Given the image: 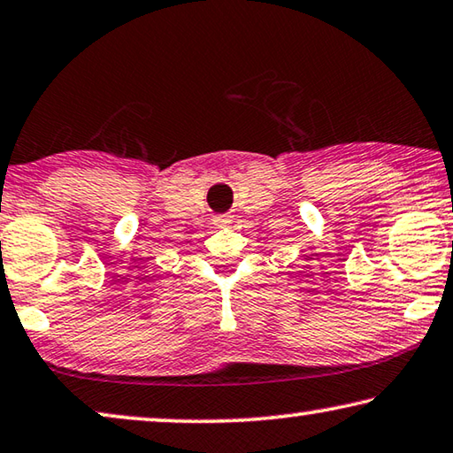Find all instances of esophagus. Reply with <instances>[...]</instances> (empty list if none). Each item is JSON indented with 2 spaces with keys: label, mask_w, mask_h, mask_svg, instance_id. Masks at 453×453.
<instances>
[{
  "label": "esophagus",
  "mask_w": 453,
  "mask_h": 453,
  "mask_svg": "<svg viewBox=\"0 0 453 453\" xmlns=\"http://www.w3.org/2000/svg\"><path fill=\"white\" fill-rule=\"evenodd\" d=\"M228 222H231V217H226V214H220V217L214 219V225L217 226H225Z\"/></svg>",
  "instance_id": "1"
}]
</instances>
